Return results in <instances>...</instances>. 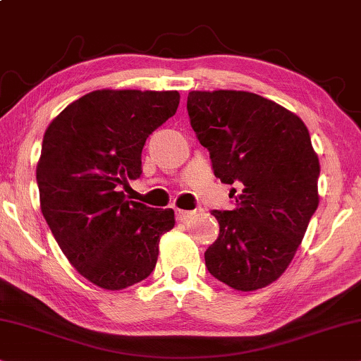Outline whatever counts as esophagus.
<instances>
[{
    "instance_id": "obj_1",
    "label": "esophagus",
    "mask_w": 361,
    "mask_h": 361,
    "mask_svg": "<svg viewBox=\"0 0 361 361\" xmlns=\"http://www.w3.org/2000/svg\"><path fill=\"white\" fill-rule=\"evenodd\" d=\"M175 214H176V219L178 221H186L191 216L195 214V211H185V209H175Z\"/></svg>"
}]
</instances>
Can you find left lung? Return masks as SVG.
I'll list each match as a JSON object with an SVG mask.
<instances>
[{
	"mask_svg": "<svg viewBox=\"0 0 361 361\" xmlns=\"http://www.w3.org/2000/svg\"><path fill=\"white\" fill-rule=\"evenodd\" d=\"M186 109L214 176L233 185L236 201L233 211H211L219 236L206 249V267L236 290L262 289L294 259L319 206L309 130L295 114L243 90H193Z\"/></svg>",
	"mask_w": 361,
	"mask_h": 361,
	"instance_id": "8db88e82",
	"label": "left lung"
}]
</instances>
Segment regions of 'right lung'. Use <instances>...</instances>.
Masks as SVG:
<instances>
[{"label":"right lung","mask_w":361,"mask_h":361,"mask_svg":"<svg viewBox=\"0 0 361 361\" xmlns=\"http://www.w3.org/2000/svg\"><path fill=\"white\" fill-rule=\"evenodd\" d=\"M176 90H94L47 127L36 168L41 211L69 262L92 284L120 290L147 279L173 209L127 201L147 138L173 117Z\"/></svg>","instance_id":"right-lung-1"}]
</instances>
